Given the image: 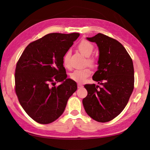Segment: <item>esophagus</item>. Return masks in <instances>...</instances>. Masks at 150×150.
<instances>
[{"mask_svg": "<svg viewBox=\"0 0 150 150\" xmlns=\"http://www.w3.org/2000/svg\"><path fill=\"white\" fill-rule=\"evenodd\" d=\"M82 86H82L81 84H78V88H82Z\"/></svg>", "mask_w": 150, "mask_h": 150, "instance_id": "34e87169", "label": "esophagus"}]
</instances>
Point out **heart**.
<instances>
[{"label":"heart","instance_id":"b5f03b06","mask_svg":"<svg viewBox=\"0 0 150 150\" xmlns=\"http://www.w3.org/2000/svg\"><path fill=\"white\" fill-rule=\"evenodd\" d=\"M78 49L82 55L86 57V63L91 68H95L97 66V59L94 57H90L94 49L93 45L88 41L83 40L79 44ZM63 64L66 68H70V52L68 51L63 57ZM91 74V69L89 68L78 69L73 71L70 74V78L75 82H83Z\"/></svg>","mask_w":150,"mask_h":150}]
</instances>
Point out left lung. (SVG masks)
<instances>
[{"label":"left lung","mask_w":150,"mask_h":150,"mask_svg":"<svg viewBox=\"0 0 150 150\" xmlns=\"http://www.w3.org/2000/svg\"><path fill=\"white\" fill-rule=\"evenodd\" d=\"M99 50L98 70L93 76L95 84L84 85L88 95L82 100L86 112L93 120L106 122L122 112L134 88V68L126 50L119 41L98 33L88 37Z\"/></svg>","instance_id":"left-lung-1"}]
</instances>
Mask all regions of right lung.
<instances>
[{
	"label": "right lung",
	"mask_w": 150,
	"mask_h": 150,
	"mask_svg": "<svg viewBox=\"0 0 150 150\" xmlns=\"http://www.w3.org/2000/svg\"><path fill=\"white\" fill-rule=\"evenodd\" d=\"M78 33L47 34L28 44L16 65L15 91L22 108L37 122H53L63 113L77 83L67 79L63 57ZM63 83L55 86L57 82Z\"/></svg>",
	"instance_id": "right-lung-1"
}]
</instances>
